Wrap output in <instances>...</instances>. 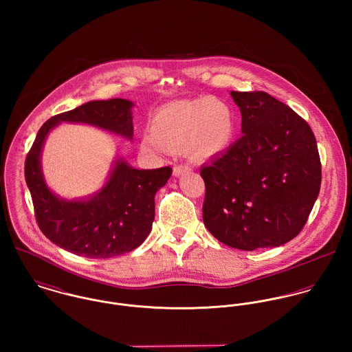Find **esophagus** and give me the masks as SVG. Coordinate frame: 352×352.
Returning a JSON list of instances; mask_svg holds the SVG:
<instances>
[{"label":"esophagus","instance_id":"1","mask_svg":"<svg viewBox=\"0 0 352 352\" xmlns=\"http://www.w3.org/2000/svg\"><path fill=\"white\" fill-rule=\"evenodd\" d=\"M187 172H191V166L188 164H179V165H175V168H173V175L175 176H180V175L187 173Z\"/></svg>","mask_w":352,"mask_h":352}]
</instances>
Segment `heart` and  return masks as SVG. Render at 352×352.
Returning <instances> with one entry per match:
<instances>
[{
  "label": "heart",
  "mask_w": 352,
  "mask_h": 352,
  "mask_svg": "<svg viewBox=\"0 0 352 352\" xmlns=\"http://www.w3.org/2000/svg\"><path fill=\"white\" fill-rule=\"evenodd\" d=\"M151 133L142 138L145 151H162L164 145L180 148L188 144L195 155L211 157L230 146L236 120L226 104L212 98L173 101L153 113Z\"/></svg>",
  "instance_id": "b5f03b06"
}]
</instances>
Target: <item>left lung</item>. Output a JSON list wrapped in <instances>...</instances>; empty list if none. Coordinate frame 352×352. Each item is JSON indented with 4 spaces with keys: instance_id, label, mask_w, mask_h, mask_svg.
<instances>
[{
    "instance_id": "left-lung-1",
    "label": "left lung",
    "mask_w": 352,
    "mask_h": 352,
    "mask_svg": "<svg viewBox=\"0 0 352 352\" xmlns=\"http://www.w3.org/2000/svg\"><path fill=\"white\" fill-rule=\"evenodd\" d=\"M243 135L203 165V222L228 247H279L300 234L321 186L310 126L271 95L233 91Z\"/></svg>"
}]
</instances>
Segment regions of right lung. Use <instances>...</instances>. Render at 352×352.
<instances>
[{
  "label": "right lung",
  "mask_w": 352,
  "mask_h": 352,
  "mask_svg": "<svg viewBox=\"0 0 352 352\" xmlns=\"http://www.w3.org/2000/svg\"><path fill=\"white\" fill-rule=\"evenodd\" d=\"M131 107L124 99L89 101L52 116L41 127L25 158V182L38 226L55 245L84 257L108 258L138 248L149 236L154 195L170 177V166L140 170L118 160L100 192L89 201H76L55 197L41 168L43 142L58 123H88L131 138Z\"/></svg>",
  "instance_id": "add662e5"
}]
</instances>
